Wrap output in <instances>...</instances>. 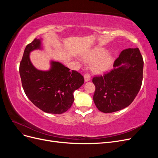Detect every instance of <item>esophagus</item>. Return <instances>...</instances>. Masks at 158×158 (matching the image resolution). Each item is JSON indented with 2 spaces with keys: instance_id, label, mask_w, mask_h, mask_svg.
I'll use <instances>...</instances> for the list:
<instances>
[{
  "instance_id": "obj_1",
  "label": "esophagus",
  "mask_w": 158,
  "mask_h": 158,
  "mask_svg": "<svg viewBox=\"0 0 158 158\" xmlns=\"http://www.w3.org/2000/svg\"><path fill=\"white\" fill-rule=\"evenodd\" d=\"M84 77L85 82H88V81H89L90 79H91L90 74H88V73H85V74L84 75Z\"/></svg>"
}]
</instances>
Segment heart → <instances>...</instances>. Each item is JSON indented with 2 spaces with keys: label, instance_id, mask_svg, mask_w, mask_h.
Returning <instances> with one entry per match:
<instances>
[{
  "label": "heart",
  "instance_id": "obj_1",
  "mask_svg": "<svg viewBox=\"0 0 158 158\" xmlns=\"http://www.w3.org/2000/svg\"><path fill=\"white\" fill-rule=\"evenodd\" d=\"M106 51L103 48H95L89 53L84 56V59L88 62H95L93 69L97 73H103L108 70L112 63V57L109 54L106 53Z\"/></svg>",
  "mask_w": 158,
  "mask_h": 158
}]
</instances>
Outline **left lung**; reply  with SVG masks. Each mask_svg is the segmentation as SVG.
<instances>
[{"instance_id":"8db88e82","label":"left lung","mask_w":158,"mask_h":158,"mask_svg":"<svg viewBox=\"0 0 158 158\" xmlns=\"http://www.w3.org/2000/svg\"><path fill=\"white\" fill-rule=\"evenodd\" d=\"M143 67L139 49L128 48L121 52L111 71L93 78L95 86L93 99L100 111H118L134 101L142 85Z\"/></svg>"}]
</instances>
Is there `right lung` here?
I'll return each mask as SVG.
<instances>
[{"instance_id":"1","label":"right lung","mask_w":158,"mask_h":158,"mask_svg":"<svg viewBox=\"0 0 158 158\" xmlns=\"http://www.w3.org/2000/svg\"><path fill=\"white\" fill-rule=\"evenodd\" d=\"M41 49V41L35 39L28 44L20 64L22 84L27 97L43 111L61 114L73 105V93L84 82L82 74L70 71L59 62L51 61L47 71L37 70L30 59V52Z\"/></svg>"}]
</instances>
